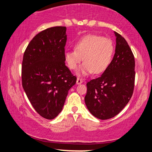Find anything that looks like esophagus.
<instances>
[{"label":"esophagus","instance_id":"34e87169","mask_svg":"<svg viewBox=\"0 0 152 152\" xmlns=\"http://www.w3.org/2000/svg\"><path fill=\"white\" fill-rule=\"evenodd\" d=\"M82 82H83V80H82L81 78H79V77H78L77 79V84H82Z\"/></svg>","mask_w":152,"mask_h":152}]
</instances>
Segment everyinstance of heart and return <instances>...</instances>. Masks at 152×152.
I'll return each mask as SVG.
<instances>
[{
  "instance_id": "obj_1",
  "label": "heart",
  "mask_w": 152,
  "mask_h": 152,
  "mask_svg": "<svg viewBox=\"0 0 152 152\" xmlns=\"http://www.w3.org/2000/svg\"><path fill=\"white\" fill-rule=\"evenodd\" d=\"M113 53L114 44L111 39L88 34L77 41L75 50L64 53V59L68 68L74 70L84 59L79 75L86 76L93 72L99 74L104 71L111 63Z\"/></svg>"
}]
</instances>
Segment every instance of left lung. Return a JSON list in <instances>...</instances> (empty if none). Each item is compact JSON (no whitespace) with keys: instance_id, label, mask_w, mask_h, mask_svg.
Wrapping results in <instances>:
<instances>
[{"instance_id":"1","label":"left lung","mask_w":152,"mask_h":152,"mask_svg":"<svg viewBox=\"0 0 152 152\" xmlns=\"http://www.w3.org/2000/svg\"><path fill=\"white\" fill-rule=\"evenodd\" d=\"M115 53L103 74L87 82L84 97L88 111L95 117L107 120L118 115L134 93V56L126 41L115 32Z\"/></svg>"}]
</instances>
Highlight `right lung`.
Segmentation results:
<instances>
[{
    "label": "right lung",
    "mask_w": 152,
    "mask_h": 152,
    "mask_svg": "<svg viewBox=\"0 0 152 152\" xmlns=\"http://www.w3.org/2000/svg\"><path fill=\"white\" fill-rule=\"evenodd\" d=\"M66 32L64 26L41 31L29 43L23 58V88L35 111L48 120L61 111L77 81L65 65Z\"/></svg>",
    "instance_id": "obj_1"
}]
</instances>
